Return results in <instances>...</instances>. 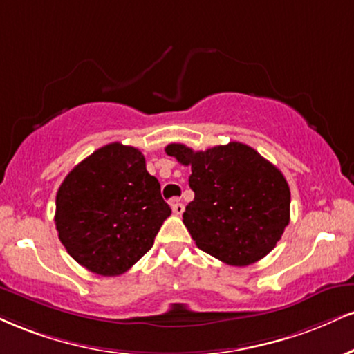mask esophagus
Wrapping results in <instances>:
<instances>
[{
    "label": "esophagus",
    "instance_id": "34e87169",
    "mask_svg": "<svg viewBox=\"0 0 354 354\" xmlns=\"http://www.w3.org/2000/svg\"><path fill=\"white\" fill-rule=\"evenodd\" d=\"M171 209L176 216H181L183 212H185V204H183L181 201H178V199H173L171 201Z\"/></svg>",
    "mask_w": 354,
    "mask_h": 354
}]
</instances>
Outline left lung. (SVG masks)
Returning <instances> with one entry per match:
<instances>
[{"label":"left lung","mask_w":354,"mask_h":354,"mask_svg":"<svg viewBox=\"0 0 354 354\" xmlns=\"http://www.w3.org/2000/svg\"><path fill=\"white\" fill-rule=\"evenodd\" d=\"M165 151L191 166L194 199L183 223L199 249L234 267L274 249L290 223V188L279 168L239 142L206 151L171 143Z\"/></svg>","instance_id":"8db88e82"}]
</instances>
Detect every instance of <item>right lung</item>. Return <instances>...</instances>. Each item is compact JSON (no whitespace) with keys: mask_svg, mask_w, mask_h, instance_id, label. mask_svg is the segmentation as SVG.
I'll return each mask as SVG.
<instances>
[{"mask_svg":"<svg viewBox=\"0 0 354 354\" xmlns=\"http://www.w3.org/2000/svg\"><path fill=\"white\" fill-rule=\"evenodd\" d=\"M171 214L138 148L109 143L59 186L54 223L66 250L87 270L120 275L151 249Z\"/></svg>","mask_w":354,"mask_h":354,"instance_id":"1","label":"right lung"}]
</instances>
